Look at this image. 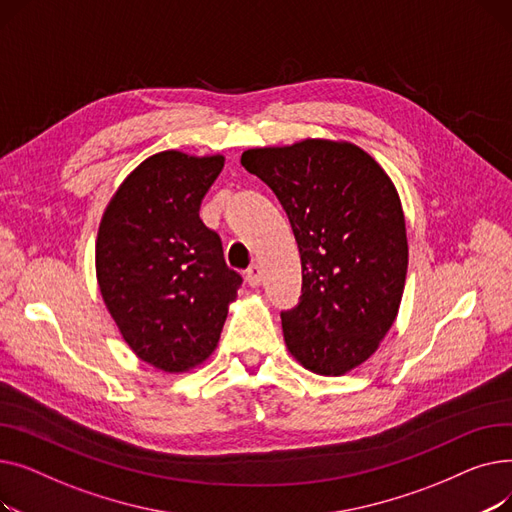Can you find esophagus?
<instances>
[{
  "label": "esophagus",
  "mask_w": 512,
  "mask_h": 512,
  "mask_svg": "<svg viewBox=\"0 0 512 512\" xmlns=\"http://www.w3.org/2000/svg\"><path fill=\"white\" fill-rule=\"evenodd\" d=\"M261 278H263V270H261V265H251L249 270H247V282L253 286V288H257L259 284H261Z\"/></svg>",
  "instance_id": "34e87169"
}]
</instances>
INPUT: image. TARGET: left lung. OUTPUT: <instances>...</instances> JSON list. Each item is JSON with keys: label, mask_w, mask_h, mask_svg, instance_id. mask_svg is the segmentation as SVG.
Masks as SVG:
<instances>
[{"label": "left lung", "mask_w": 512, "mask_h": 512, "mask_svg": "<svg viewBox=\"0 0 512 512\" xmlns=\"http://www.w3.org/2000/svg\"><path fill=\"white\" fill-rule=\"evenodd\" d=\"M240 164L280 199L303 265L299 307L282 313L288 353L317 375H344L380 348L409 267L394 182L348 141L257 147Z\"/></svg>", "instance_id": "obj_1"}]
</instances>
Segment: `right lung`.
<instances>
[{
	"label": "right lung",
	"instance_id": "right-lung-1",
	"mask_svg": "<svg viewBox=\"0 0 512 512\" xmlns=\"http://www.w3.org/2000/svg\"><path fill=\"white\" fill-rule=\"evenodd\" d=\"M224 155L159 151L107 203L95 242L103 303L141 361L166 373L205 363L218 346L242 278L201 218Z\"/></svg>",
	"mask_w": 512,
	"mask_h": 512
}]
</instances>
